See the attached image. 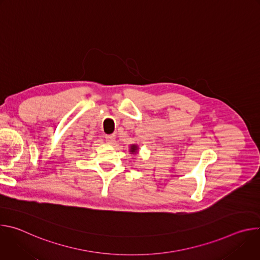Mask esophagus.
<instances>
[{
  "mask_svg": "<svg viewBox=\"0 0 260 260\" xmlns=\"http://www.w3.org/2000/svg\"><path fill=\"white\" fill-rule=\"evenodd\" d=\"M106 142L109 144H112L115 141V135H106L105 136Z\"/></svg>",
  "mask_w": 260,
  "mask_h": 260,
  "instance_id": "1",
  "label": "esophagus"
}]
</instances>
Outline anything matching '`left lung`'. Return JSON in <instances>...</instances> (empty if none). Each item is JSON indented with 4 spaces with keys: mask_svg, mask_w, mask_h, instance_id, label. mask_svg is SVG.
Masks as SVG:
<instances>
[{
    "mask_svg": "<svg viewBox=\"0 0 260 260\" xmlns=\"http://www.w3.org/2000/svg\"><path fill=\"white\" fill-rule=\"evenodd\" d=\"M131 152H137V146L133 145L131 148Z\"/></svg>",
    "mask_w": 260,
    "mask_h": 260,
    "instance_id": "1",
    "label": "left lung"
}]
</instances>
